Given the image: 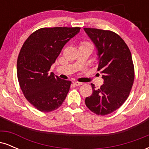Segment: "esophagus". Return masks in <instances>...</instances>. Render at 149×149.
<instances>
[{"instance_id": "obj_1", "label": "esophagus", "mask_w": 149, "mask_h": 149, "mask_svg": "<svg viewBox=\"0 0 149 149\" xmlns=\"http://www.w3.org/2000/svg\"><path fill=\"white\" fill-rule=\"evenodd\" d=\"M73 85H75L76 86H80V85H83V83H79V82H77V81H73Z\"/></svg>"}]
</instances>
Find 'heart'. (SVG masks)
<instances>
[{
  "label": "heart",
  "mask_w": 149,
  "mask_h": 149,
  "mask_svg": "<svg viewBox=\"0 0 149 149\" xmlns=\"http://www.w3.org/2000/svg\"><path fill=\"white\" fill-rule=\"evenodd\" d=\"M83 45H89V46H91V47H92L91 44L89 43V42H83V45H82V46H83Z\"/></svg>",
  "instance_id": "heart-1"
}]
</instances>
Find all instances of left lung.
<instances>
[{
  "label": "left lung",
  "instance_id": "obj_1",
  "mask_svg": "<svg viewBox=\"0 0 149 149\" xmlns=\"http://www.w3.org/2000/svg\"><path fill=\"white\" fill-rule=\"evenodd\" d=\"M97 50L98 71L104 84L93 90L85 102L91 111L100 116L113 112L123 104L132 87L134 70L131 52L125 41L111 31L84 28Z\"/></svg>",
  "mask_w": 149,
  "mask_h": 149
}]
</instances>
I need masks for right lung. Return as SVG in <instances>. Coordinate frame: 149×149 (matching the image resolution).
<instances>
[{
  "mask_svg": "<svg viewBox=\"0 0 149 149\" xmlns=\"http://www.w3.org/2000/svg\"><path fill=\"white\" fill-rule=\"evenodd\" d=\"M79 27L42 28L26 39L17 63L19 86L38 110L49 112L62 104L71 82L48 71L64 46L80 32Z\"/></svg>",
  "mask_w": 149,
  "mask_h": 149,
  "instance_id": "obj_1",
  "label": "right lung"
}]
</instances>
